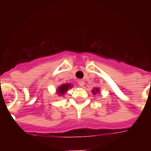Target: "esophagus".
<instances>
[{"label":"esophagus","mask_w":151,"mask_h":151,"mask_svg":"<svg viewBox=\"0 0 151 151\" xmlns=\"http://www.w3.org/2000/svg\"><path fill=\"white\" fill-rule=\"evenodd\" d=\"M78 85H79V86H81V87H83V86L85 85V81L82 80L78 81Z\"/></svg>","instance_id":"esophagus-1"}]
</instances>
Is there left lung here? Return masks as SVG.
Here are the masks:
<instances>
[{
	"label": "left lung",
	"instance_id": "8db88e82",
	"mask_svg": "<svg viewBox=\"0 0 151 151\" xmlns=\"http://www.w3.org/2000/svg\"><path fill=\"white\" fill-rule=\"evenodd\" d=\"M99 92V88H94V89H93V91H92V92H93V94H96V92Z\"/></svg>",
	"mask_w": 151,
	"mask_h": 151
}]
</instances>
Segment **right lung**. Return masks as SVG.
Wrapping results in <instances>:
<instances>
[{"label": "right lung", "mask_w": 151, "mask_h": 151, "mask_svg": "<svg viewBox=\"0 0 151 151\" xmlns=\"http://www.w3.org/2000/svg\"><path fill=\"white\" fill-rule=\"evenodd\" d=\"M69 88H71L70 84H63L61 86H59V88H58V95H63L65 92L69 89Z\"/></svg>", "instance_id": "add662e5"}]
</instances>
